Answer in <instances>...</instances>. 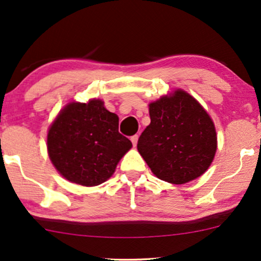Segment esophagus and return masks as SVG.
<instances>
[{
    "instance_id": "1",
    "label": "esophagus",
    "mask_w": 261,
    "mask_h": 261,
    "mask_svg": "<svg viewBox=\"0 0 261 261\" xmlns=\"http://www.w3.org/2000/svg\"><path fill=\"white\" fill-rule=\"evenodd\" d=\"M138 138H139V137H138L137 134H136V136L130 137V140H132V143H133V145H134V146H137V143H138Z\"/></svg>"
}]
</instances>
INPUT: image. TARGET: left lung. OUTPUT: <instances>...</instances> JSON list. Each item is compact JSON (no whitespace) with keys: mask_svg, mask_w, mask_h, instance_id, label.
Returning a JSON list of instances; mask_svg holds the SVG:
<instances>
[{"mask_svg":"<svg viewBox=\"0 0 261 261\" xmlns=\"http://www.w3.org/2000/svg\"><path fill=\"white\" fill-rule=\"evenodd\" d=\"M151 122L138 140V151L157 178L185 184L201 176L217 152L211 116L181 89L149 105Z\"/></svg>","mask_w":261,"mask_h":261,"instance_id":"8db88e82","label":"left lung"}]
</instances>
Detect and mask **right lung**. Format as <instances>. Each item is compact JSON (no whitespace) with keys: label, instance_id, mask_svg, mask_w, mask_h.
<instances>
[{"label":"right lung","instance_id":"right-lung-1","mask_svg":"<svg viewBox=\"0 0 261 261\" xmlns=\"http://www.w3.org/2000/svg\"><path fill=\"white\" fill-rule=\"evenodd\" d=\"M130 147V140L118 132V116L99 99L69 102L47 136L53 166L66 180L83 186L106 181Z\"/></svg>","mask_w":261,"mask_h":261}]
</instances>
